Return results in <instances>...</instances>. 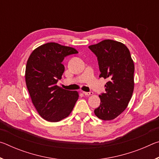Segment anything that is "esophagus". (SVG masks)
Returning a JSON list of instances; mask_svg holds the SVG:
<instances>
[{
	"instance_id": "34e87169",
	"label": "esophagus",
	"mask_w": 159,
	"mask_h": 159,
	"mask_svg": "<svg viewBox=\"0 0 159 159\" xmlns=\"http://www.w3.org/2000/svg\"><path fill=\"white\" fill-rule=\"evenodd\" d=\"M83 93L84 94L85 96H89V95H93V92H92V91H90V92H83Z\"/></svg>"
}]
</instances>
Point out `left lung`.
<instances>
[{
    "label": "left lung",
    "mask_w": 159,
    "mask_h": 159,
    "mask_svg": "<svg viewBox=\"0 0 159 159\" xmlns=\"http://www.w3.org/2000/svg\"><path fill=\"white\" fill-rule=\"evenodd\" d=\"M88 48L98 57L99 77L109 80L106 93L99 96L100 104L94 112L102 120H113L127 108L133 95L134 62L122 43L107 39Z\"/></svg>",
    "instance_id": "1"
}]
</instances>
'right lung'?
<instances>
[{
  "mask_svg": "<svg viewBox=\"0 0 159 159\" xmlns=\"http://www.w3.org/2000/svg\"><path fill=\"white\" fill-rule=\"evenodd\" d=\"M77 53L73 48L48 43L35 49L28 59L26 87L35 108L48 121L58 122L68 116L79 99L76 91L57 85L64 71V57Z\"/></svg>",
  "mask_w": 159,
  "mask_h": 159,
  "instance_id": "add662e5",
  "label": "right lung"
}]
</instances>
